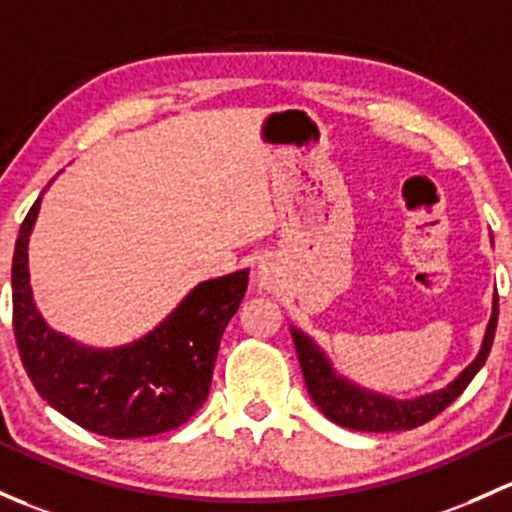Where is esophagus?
<instances>
[{
	"instance_id": "esophagus-1",
	"label": "esophagus",
	"mask_w": 512,
	"mask_h": 512,
	"mask_svg": "<svg viewBox=\"0 0 512 512\" xmlns=\"http://www.w3.org/2000/svg\"><path fill=\"white\" fill-rule=\"evenodd\" d=\"M257 282H260V287L265 289H277L279 282H282V274H279L277 265L270 260H262L260 265H257Z\"/></svg>"
}]
</instances>
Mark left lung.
<instances>
[{
	"mask_svg": "<svg viewBox=\"0 0 512 512\" xmlns=\"http://www.w3.org/2000/svg\"><path fill=\"white\" fill-rule=\"evenodd\" d=\"M496 324L498 297L493 299V316L491 321H488L486 338H483L478 358L473 360L469 368H466L454 383L446 385L444 390L407 402H397L390 400V397L375 395V392L360 390V387L336 378L331 365H328V360L324 358V353L314 346V341H311L309 336H304L297 328H292V338L294 346H297L301 373H304L306 380V390H309L316 407H319L331 422H336L338 427L355 429V432H402V429L422 427L424 422L437 417L439 412H444L446 407L469 387L473 375L481 370L488 353H491L493 336H496Z\"/></svg>",
	"mask_w": 512,
	"mask_h": 512,
	"instance_id": "obj_1",
	"label": "left lung"
}]
</instances>
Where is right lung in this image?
I'll return each instance as SVG.
<instances>
[{"label": "right lung", "mask_w": 512, "mask_h": 512, "mask_svg": "<svg viewBox=\"0 0 512 512\" xmlns=\"http://www.w3.org/2000/svg\"><path fill=\"white\" fill-rule=\"evenodd\" d=\"M41 198L26 213L12 260L14 338L36 392L88 432L154 437L188 422L211 390L225 326L240 309L247 270L193 289L161 324L115 351H93L41 319L29 287V235Z\"/></svg>", "instance_id": "obj_1"}]
</instances>
